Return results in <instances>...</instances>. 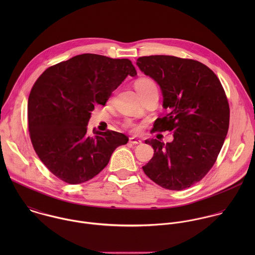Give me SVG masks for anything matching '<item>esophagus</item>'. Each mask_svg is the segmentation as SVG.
I'll list each match as a JSON object with an SVG mask.
<instances>
[{
	"label": "esophagus",
	"instance_id": "34e87169",
	"mask_svg": "<svg viewBox=\"0 0 255 255\" xmlns=\"http://www.w3.org/2000/svg\"><path fill=\"white\" fill-rule=\"evenodd\" d=\"M129 142L131 144H140L141 143V140L136 138V137H129Z\"/></svg>",
	"mask_w": 255,
	"mask_h": 255
}]
</instances>
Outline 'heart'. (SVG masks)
I'll return each mask as SVG.
<instances>
[{"label": "heart", "mask_w": 255, "mask_h": 255, "mask_svg": "<svg viewBox=\"0 0 255 255\" xmlns=\"http://www.w3.org/2000/svg\"><path fill=\"white\" fill-rule=\"evenodd\" d=\"M150 87H156L155 83L151 80V79H148V78H142V79H139L136 83H135V89L136 91H140V90H143V89H147V88H150ZM129 127L132 128L133 130H135L137 128L132 126V125H128Z\"/></svg>", "instance_id": "b5f03b06"}]
</instances>
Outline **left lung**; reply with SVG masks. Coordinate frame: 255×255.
I'll use <instances>...</instances> for the list:
<instances>
[{
  "mask_svg": "<svg viewBox=\"0 0 255 255\" xmlns=\"http://www.w3.org/2000/svg\"><path fill=\"white\" fill-rule=\"evenodd\" d=\"M136 66L154 79L167 116L155 131H174L172 142L146 139L154 155L142 167L146 176L170 190L199 182L213 167L229 129L230 108L216 74L200 62L174 56L140 57Z\"/></svg>",
  "mask_w": 255,
  "mask_h": 255,
  "instance_id": "left-lung-1",
  "label": "left lung"
}]
</instances>
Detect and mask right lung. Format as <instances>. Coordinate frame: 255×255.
<instances>
[{"label": "right lung", "instance_id": "obj_1", "mask_svg": "<svg viewBox=\"0 0 255 255\" xmlns=\"http://www.w3.org/2000/svg\"><path fill=\"white\" fill-rule=\"evenodd\" d=\"M137 74L128 59L82 54L47 69L28 98V129L38 157L57 178L71 184L87 182L109 163L128 137L87 125L94 105H105L128 76Z\"/></svg>", "mask_w": 255, "mask_h": 255}]
</instances>
